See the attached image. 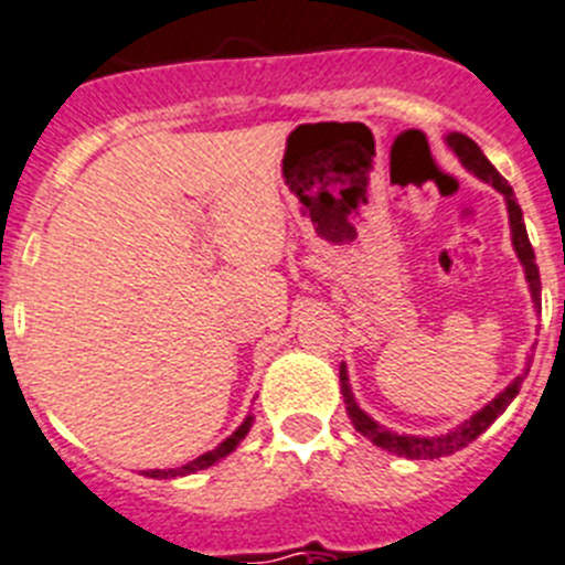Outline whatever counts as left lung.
<instances>
[{"label": "left lung", "mask_w": 565, "mask_h": 565, "mask_svg": "<svg viewBox=\"0 0 565 565\" xmlns=\"http://www.w3.org/2000/svg\"><path fill=\"white\" fill-rule=\"evenodd\" d=\"M445 143H447V149L459 157V162L465 166L467 171H470L472 177H479L481 182H490L498 194H504L507 213H510L512 247H515L518 262L523 264V273H526V284H530L532 303H535V309H541V273H537L535 250H532L530 236H526V225H523L521 205L515 202V194H512L510 182L498 174L495 166H492V162L484 157V151L479 149V143H476V140H470L467 135H461V131H450V135H445ZM526 374H530V369H523V374H518V377L512 380V383L507 385V388L501 391L495 399H492V403H487L484 408L476 411L470 419H465L461 425H456L454 430H447V434H439V436L396 434V430L385 428V425H380V422L371 419V416L360 408L358 399H354L352 385H349V371H345V363H340V391H343L345 414H349L352 425L365 436V439H371L377 447L388 450V454L405 456V459H441V456L456 454V450H461V447H467L470 441L479 439V436L490 428L492 422L504 414L507 405L515 399Z\"/></svg>", "instance_id": "obj_1"}]
</instances>
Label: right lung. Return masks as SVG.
<instances>
[{"label":"right lung","mask_w":565,"mask_h":565,"mask_svg":"<svg viewBox=\"0 0 565 565\" xmlns=\"http://www.w3.org/2000/svg\"><path fill=\"white\" fill-rule=\"evenodd\" d=\"M250 428H253V414L247 416V419L242 422V425H238V428L233 430V434L227 436V439L222 441L220 447H213V450H207V454L196 456L194 461H188V465H182V467H169V470H146V476H149V479H177V476H191V472L207 470V467H211V465H216V461H222V459H225V456H231L233 450H236V447H238V441H242L247 434H250Z\"/></svg>","instance_id":"1"}]
</instances>
